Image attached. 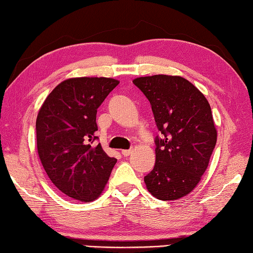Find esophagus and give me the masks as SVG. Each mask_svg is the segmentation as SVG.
Returning a JSON list of instances; mask_svg holds the SVG:
<instances>
[{"mask_svg": "<svg viewBox=\"0 0 253 253\" xmlns=\"http://www.w3.org/2000/svg\"><path fill=\"white\" fill-rule=\"evenodd\" d=\"M121 153L123 156H128L132 153V150H122Z\"/></svg>", "mask_w": 253, "mask_h": 253, "instance_id": "34e87169", "label": "esophagus"}]
</instances>
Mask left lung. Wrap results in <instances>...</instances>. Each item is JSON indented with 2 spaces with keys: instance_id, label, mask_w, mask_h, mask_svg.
I'll return each mask as SVG.
<instances>
[{
  "instance_id": "1",
  "label": "left lung",
  "mask_w": 253,
  "mask_h": 253,
  "mask_svg": "<svg viewBox=\"0 0 253 253\" xmlns=\"http://www.w3.org/2000/svg\"><path fill=\"white\" fill-rule=\"evenodd\" d=\"M149 100L161 135L155 165L144 177L161 201H175L196 187L215 149L217 130L204 94L179 76L154 75L133 80Z\"/></svg>"
}]
</instances>
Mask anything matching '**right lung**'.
Returning <instances> with one entry per match:
<instances>
[{
	"instance_id": "obj_1",
	"label": "right lung",
	"mask_w": 253,
	"mask_h": 253,
	"mask_svg": "<svg viewBox=\"0 0 253 253\" xmlns=\"http://www.w3.org/2000/svg\"><path fill=\"white\" fill-rule=\"evenodd\" d=\"M118 84L104 77L64 80L38 112L36 141L42 168L60 192L79 202L100 196L117 163L94 141L97 109Z\"/></svg>"
}]
</instances>
